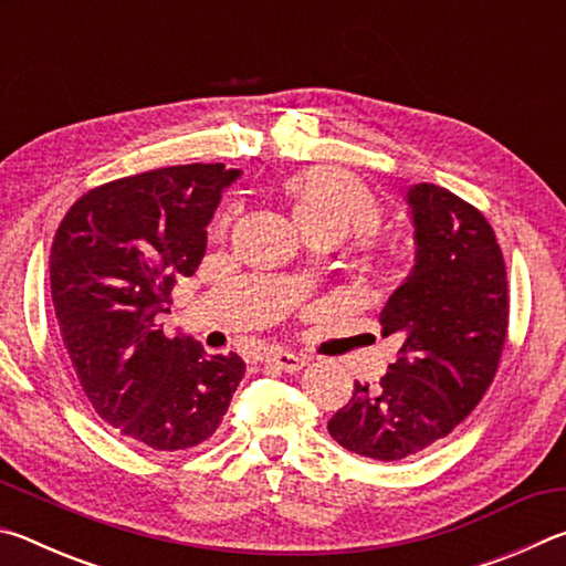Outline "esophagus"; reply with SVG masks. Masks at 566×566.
Here are the masks:
<instances>
[{"label": "esophagus", "instance_id": "1", "mask_svg": "<svg viewBox=\"0 0 566 566\" xmlns=\"http://www.w3.org/2000/svg\"><path fill=\"white\" fill-rule=\"evenodd\" d=\"M266 361L274 364L276 369L300 371L306 364V357H304V354H294V352H286V349H274V352L266 354Z\"/></svg>", "mask_w": 566, "mask_h": 566}]
</instances>
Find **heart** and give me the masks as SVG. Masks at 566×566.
<instances>
[{
    "label": "heart",
    "instance_id": "b5f03b06",
    "mask_svg": "<svg viewBox=\"0 0 566 566\" xmlns=\"http://www.w3.org/2000/svg\"><path fill=\"white\" fill-rule=\"evenodd\" d=\"M286 197L292 205V219L304 237L327 234L339 239L352 234H369L379 224V207L375 197L357 179L339 169L312 167L286 179ZM229 224V217L217 222V229Z\"/></svg>",
    "mask_w": 566,
    "mask_h": 566
}]
</instances>
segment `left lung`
Listing matches in <instances>:
<instances>
[{"instance_id":"obj_1","label":"left lung","mask_w":566,"mask_h":566,"mask_svg":"<svg viewBox=\"0 0 566 566\" xmlns=\"http://www.w3.org/2000/svg\"><path fill=\"white\" fill-rule=\"evenodd\" d=\"M415 264L381 310L399 352L377 387L354 385L329 419L344 449L399 462L434 444L472 411L500 367L510 319L502 249L482 212L437 185L405 195Z\"/></svg>"}]
</instances>
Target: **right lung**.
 <instances>
[{
	"instance_id": "obj_1",
	"label": "right lung",
	"mask_w": 566,
	"mask_h": 566,
	"mask_svg": "<svg viewBox=\"0 0 566 566\" xmlns=\"http://www.w3.org/2000/svg\"><path fill=\"white\" fill-rule=\"evenodd\" d=\"M242 169L179 165L90 189L50 254L64 349L94 411L134 442L175 452L217 432L244 377L237 354L165 337L171 286L197 272L207 227Z\"/></svg>"
}]
</instances>
